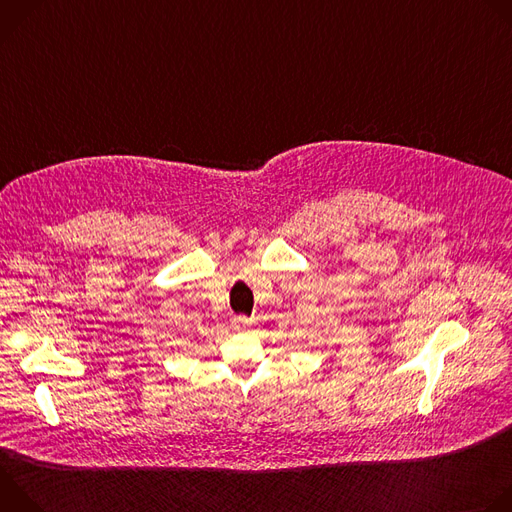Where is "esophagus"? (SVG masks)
Here are the masks:
<instances>
[{
	"instance_id": "obj_1",
	"label": "esophagus",
	"mask_w": 512,
	"mask_h": 512,
	"mask_svg": "<svg viewBox=\"0 0 512 512\" xmlns=\"http://www.w3.org/2000/svg\"><path fill=\"white\" fill-rule=\"evenodd\" d=\"M251 326H253V322L249 318H245V316H237L233 320V330H237V332H247Z\"/></svg>"
}]
</instances>
